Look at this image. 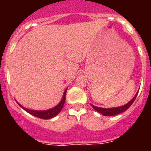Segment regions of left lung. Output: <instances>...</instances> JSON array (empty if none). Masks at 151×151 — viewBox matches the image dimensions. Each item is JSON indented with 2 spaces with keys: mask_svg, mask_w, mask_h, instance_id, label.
Listing matches in <instances>:
<instances>
[{
  "mask_svg": "<svg viewBox=\"0 0 151 151\" xmlns=\"http://www.w3.org/2000/svg\"><path fill=\"white\" fill-rule=\"evenodd\" d=\"M138 93L135 94V96L133 97V99L132 100V101H130L129 103H128L127 104H125V105H124V106H119V107L101 108V107H97V106H95L92 104H91V105L92 107L94 108L96 111H97L98 113H101L102 115L106 116H115V115H117V114H119V113H123V112H125V110H127L130 107L131 105L132 104L133 102L134 101L136 97H137V94H138Z\"/></svg>",
  "mask_w": 151,
  "mask_h": 151,
  "instance_id": "left-lung-1",
  "label": "left lung"
}]
</instances>
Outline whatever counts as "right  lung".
Listing matches in <instances>:
<instances>
[{"instance_id":"obj_1","label":"right lung","mask_w":151,"mask_h":151,"mask_svg":"<svg viewBox=\"0 0 151 151\" xmlns=\"http://www.w3.org/2000/svg\"><path fill=\"white\" fill-rule=\"evenodd\" d=\"M66 90H65L63 93V98L61 100V101L60 102V104L58 105L55 106V107L52 108L50 110H45V111H36V110H29V109H26V108H24L23 106H21L18 103V104L21 106V107L23 109V110H26V112H28L29 113L32 114V116L38 117V118L42 119H51L53 117H54L55 116H57V114H59L60 112L62 110L63 106L64 105V103H65V100H66Z\"/></svg>"}]
</instances>
